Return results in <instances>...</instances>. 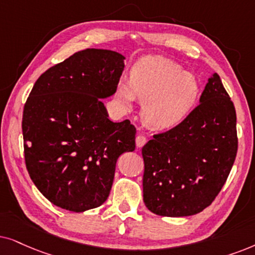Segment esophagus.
Segmentation results:
<instances>
[{
  "label": "esophagus",
  "instance_id": "34e87169",
  "mask_svg": "<svg viewBox=\"0 0 255 255\" xmlns=\"http://www.w3.org/2000/svg\"><path fill=\"white\" fill-rule=\"evenodd\" d=\"M145 143H147V137H145L144 135H138V136L136 137V145H137V148L143 147Z\"/></svg>",
  "mask_w": 255,
  "mask_h": 255
}]
</instances>
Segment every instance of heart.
<instances>
[{
	"instance_id": "heart-1",
	"label": "heart",
	"mask_w": 255,
	"mask_h": 255,
	"mask_svg": "<svg viewBox=\"0 0 255 255\" xmlns=\"http://www.w3.org/2000/svg\"><path fill=\"white\" fill-rule=\"evenodd\" d=\"M201 94L197 78L174 60L147 56L130 69L129 80L118 83L117 98L126 108L143 101L142 119L152 129H168L184 120Z\"/></svg>"
}]
</instances>
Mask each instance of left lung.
Segmentation results:
<instances>
[{
  "instance_id": "left-lung-1",
  "label": "left lung",
  "mask_w": 255,
  "mask_h": 255,
  "mask_svg": "<svg viewBox=\"0 0 255 255\" xmlns=\"http://www.w3.org/2000/svg\"><path fill=\"white\" fill-rule=\"evenodd\" d=\"M181 124L142 148L143 202L152 213L186 217L211 205L238 150L236 108L215 73Z\"/></svg>"
}]
</instances>
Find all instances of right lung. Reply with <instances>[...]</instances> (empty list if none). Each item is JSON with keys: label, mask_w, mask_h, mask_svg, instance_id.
<instances>
[{"label": "right lung", "mask_w": 255, "mask_h": 255, "mask_svg": "<svg viewBox=\"0 0 255 255\" xmlns=\"http://www.w3.org/2000/svg\"><path fill=\"white\" fill-rule=\"evenodd\" d=\"M125 57L86 49L46 70L23 110L24 159L32 182L59 208L74 212L108 198L119 156L134 151L136 128L108 119L101 98L117 92Z\"/></svg>", "instance_id": "obj_1"}]
</instances>
